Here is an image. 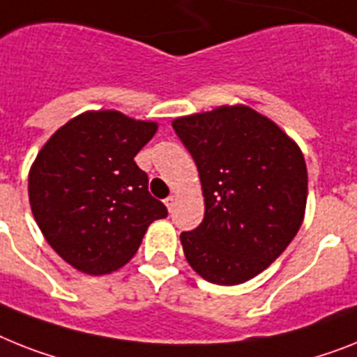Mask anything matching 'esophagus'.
I'll list each match as a JSON object with an SVG mask.
<instances>
[{
    "label": "esophagus",
    "mask_w": 357,
    "mask_h": 357,
    "mask_svg": "<svg viewBox=\"0 0 357 357\" xmlns=\"http://www.w3.org/2000/svg\"><path fill=\"white\" fill-rule=\"evenodd\" d=\"M175 200H176L175 195H169L166 200H164V204H166V208H167V210H169V211L173 210V206H175Z\"/></svg>",
    "instance_id": "34e87169"
}]
</instances>
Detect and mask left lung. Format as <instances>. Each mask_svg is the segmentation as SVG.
I'll return each instance as SVG.
<instances>
[{
  "mask_svg": "<svg viewBox=\"0 0 357 357\" xmlns=\"http://www.w3.org/2000/svg\"><path fill=\"white\" fill-rule=\"evenodd\" d=\"M176 137L199 169L204 219L181 241L206 281L241 284L287 250L303 222L308 175L301 149L244 105L176 119Z\"/></svg>",
  "mask_w": 357,
  "mask_h": 357,
  "instance_id": "left-lung-1",
  "label": "left lung"
}]
</instances>
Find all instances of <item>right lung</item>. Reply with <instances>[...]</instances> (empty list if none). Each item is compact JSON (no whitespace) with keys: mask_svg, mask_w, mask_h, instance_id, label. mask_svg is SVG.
<instances>
[{"mask_svg":"<svg viewBox=\"0 0 357 357\" xmlns=\"http://www.w3.org/2000/svg\"><path fill=\"white\" fill-rule=\"evenodd\" d=\"M157 131L116 111L84 113L38 153L29 173L32 215L56 253L91 275L123 266L167 208L135 157Z\"/></svg>","mask_w":357,"mask_h":357,"instance_id":"right-lung-1","label":"right lung"}]
</instances>
